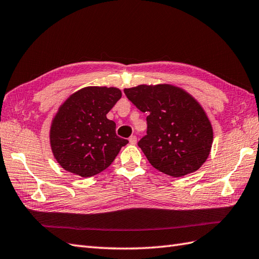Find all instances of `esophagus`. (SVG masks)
Returning <instances> with one entry per match:
<instances>
[{
  "instance_id": "1",
  "label": "esophagus",
  "mask_w": 259,
  "mask_h": 259,
  "mask_svg": "<svg viewBox=\"0 0 259 259\" xmlns=\"http://www.w3.org/2000/svg\"><path fill=\"white\" fill-rule=\"evenodd\" d=\"M129 142H130V144H136L137 143V137L136 136H131L129 138Z\"/></svg>"
}]
</instances>
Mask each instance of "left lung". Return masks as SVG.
<instances>
[{"mask_svg":"<svg viewBox=\"0 0 259 259\" xmlns=\"http://www.w3.org/2000/svg\"><path fill=\"white\" fill-rule=\"evenodd\" d=\"M127 98L147 112V136L138 142L151 165L173 178L197 171L213 144L212 123L193 96L170 83L124 88Z\"/></svg>","mask_w":259,"mask_h":259,"instance_id":"left-lung-1","label":"left lung"}]
</instances>
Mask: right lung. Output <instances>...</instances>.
Returning <instances> with one entry per match:
<instances>
[{"label":"right lung","instance_id":"obj_1","mask_svg":"<svg viewBox=\"0 0 259 259\" xmlns=\"http://www.w3.org/2000/svg\"><path fill=\"white\" fill-rule=\"evenodd\" d=\"M121 98L116 87H83L59 106L50 129L54 158L64 170L81 178L106 170L129 141L116 135L107 113Z\"/></svg>","mask_w":259,"mask_h":259}]
</instances>
